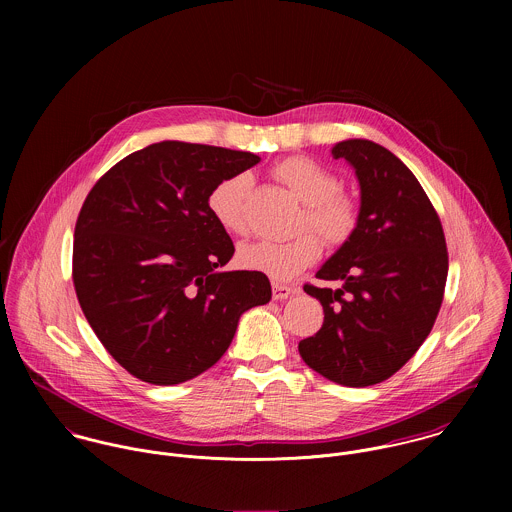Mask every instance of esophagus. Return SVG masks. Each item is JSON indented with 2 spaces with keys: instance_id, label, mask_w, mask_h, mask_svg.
Segmentation results:
<instances>
[{
  "instance_id": "1",
  "label": "esophagus",
  "mask_w": 512,
  "mask_h": 512,
  "mask_svg": "<svg viewBox=\"0 0 512 512\" xmlns=\"http://www.w3.org/2000/svg\"><path fill=\"white\" fill-rule=\"evenodd\" d=\"M297 292L292 286H284L280 282H274L272 284V293H274V299H288L292 297L293 293Z\"/></svg>"
}]
</instances>
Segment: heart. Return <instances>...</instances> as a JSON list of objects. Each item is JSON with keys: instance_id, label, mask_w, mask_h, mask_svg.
<instances>
[{"instance_id": "obj_1", "label": "heart", "mask_w": 512, "mask_h": 512, "mask_svg": "<svg viewBox=\"0 0 512 512\" xmlns=\"http://www.w3.org/2000/svg\"><path fill=\"white\" fill-rule=\"evenodd\" d=\"M274 175L290 187L293 195L305 205L301 228H313L329 244H345L357 224V201L339 191V177L321 163L295 155L276 165ZM252 189L250 173H234L211 189L207 207L220 228L228 234L242 236L248 230L246 203ZM307 230L290 240H254L238 250V262L254 272H262L274 280H292L305 268L317 262L321 254V238Z\"/></svg>"}]
</instances>
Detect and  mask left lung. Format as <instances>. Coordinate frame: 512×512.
I'll return each instance as SVG.
<instances>
[{"mask_svg":"<svg viewBox=\"0 0 512 512\" xmlns=\"http://www.w3.org/2000/svg\"><path fill=\"white\" fill-rule=\"evenodd\" d=\"M361 183L353 236L305 284L323 305L321 329L299 341L305 365L343 386H372L406 365L430 335L447 280L438 213L414 173L386 147L347 140L331 149Z\"/></svg>","mask_w":512,"mask_h":512,"instance_id":"8db88e82","label":"left lung"}]
</instances>
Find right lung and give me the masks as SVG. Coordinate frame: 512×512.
I'll use <instances>...</instances> for the list:
<instances>
[{"mask_svg": "<svg viewBox=\"0 0 512 512\" xmlns=\"http://www.w3.org/2000/svg\"><path fill=\"white\" fill-rule=\"evenodd\" d=\"M260 161L250 151L159 142L130 153L86 195L73 284L92 331L132 376L171 386L226 353L244 311L272 299L262 272H222L234 244L207 197Z\"/></svg>", "mask_w": 512, "mask_h": 512, "instance_id": "right-lung-1", "label": "right lung"}]
</instances>
